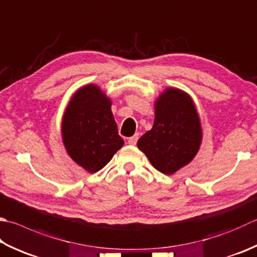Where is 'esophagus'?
Listing matches in <instances>:
<instances>
[{"label":"esophagus","mask_w":257,"mask_h":257,"mask_svg":"<svg viewBox=\"0 0 257 257\" xmlns=\"http://www.w3.org/2000/svg\"><path fill=\"white\" fill-rule=\"evenodd\" d=\"M138 140H139V134H134L133 137H131V138L127 139V143L131 144V145H135L138 142Z\"/></svg>","instance_id":"34e87169"}]
</instances>
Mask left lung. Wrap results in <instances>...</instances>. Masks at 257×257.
Returning <instances> with one entry per match:
<instances>
[{
  "instance_id": "1",
  "label": "left lung",
  "mask_w": 257,
  "mask_h": 257,
  "mask_svg": "<svg viewBox=\"0 0 257 257\" xmlns=\"http://www.w3.org/2000/svg\"><path fill=\"white\" fill-rule=\"evenodd\" d=\"M154 123L138 141L152 166L173 174L187 166L200 148L202 131L196 106L185 91L167 88L154 104Z\"/></svg>"
}]
</instances>
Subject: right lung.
Returning <instances> with one entry per match:
<instances>
[{
	"label": "right lung",
	"instance_id": "right-lung-1",
	"mask_svg": "<svg viewBox=\"0 0 257 257\" xmlns=\"http://www.w3.org/2000/svg\"><path fill=\"white\" fill-rule=\"evenodd\" d=\"M110 106L112 100L98 86L87 85L74 94L62 117L67 153L90 173L103 169L124 144Z\"/></svg>",
	"mask_w": 257,
	"mask_h": 257
}]
</instances>
